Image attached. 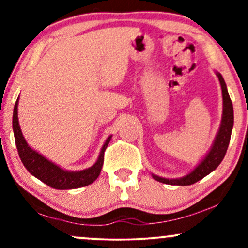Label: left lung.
Wrapping results in <instances>:
<instances>
[{"instance_id": "obj_1", "label": "left lung", "mask_w": 248, "mask_h": 248, "mask_svg": "<svg viewBox=\"0 0 248 248\" xmlns=\"http://www.w3.org/2000/svg\"><path fill=\"white\" fill-rule=\"evenodd\" d=\"M217 76L221 85L224 109L220 128H219L217 138H216L215 143H213L211 150L207 154L206 157L201 162V164H199L192 172H190L189 175L176 179L162 178L156 175H153V177L155 178L156 181L162 182V183L166 184H171V186H191V184L196 183L199 179L205 177L206 175H209L210 172L213 171V170L220 164V162L223 161L225 154L227 152V147H229L233 128V105L231 99H230L226 84H225L223 77H221L220 73H217Z\"/></svg>"}]
</instances>
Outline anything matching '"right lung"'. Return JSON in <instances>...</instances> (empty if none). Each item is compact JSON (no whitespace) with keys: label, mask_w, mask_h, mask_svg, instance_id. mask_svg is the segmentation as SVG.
I'll list each match as a JSON object with an SVG mask.
<instances>
[{"label":"right lung","mask_w":248,"mask_h":248,"mask_svg":"<svg viewBox=\"0 0 248 248\" xmlns=\"http://www.w3.org/2000/svg\"><path fill=\"white\" fill-rule=\"evenodd\" d=\"M17 105H18V99H17L15 107H14L13 115V129L14 136H15V142L18 152L19 158L22 163L27 168V170L31 175L41 179L46 186L53 189L65 190V189H77V187L86 186L88 184L93 183L98 176L100 175L102 164H104L105 150L110 141V136L105 142L102 147L100 155H99L98 161L95 164L88 169L81 170V171H66L62 168L56 166L55 163L42 156L41 154L35 152L33 149L28 146L25 142L23 135H22L21 128L18 124V116H17Z\"/></svg>","instance_id":"1"}]
</instances>
